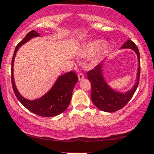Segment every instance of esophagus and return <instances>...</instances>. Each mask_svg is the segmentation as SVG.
I'll list each match as a JSON object with an SVG mask.
<instances>
[{
	"label": "esophagus",
	"instance_id": "34e87169",
	"mask_svg": "<svg viewBox=\"0 0 154 154\" xmlns=\"http://www.w3.org/2000/svg\"><path fill=\"white\" fill-rule=\"evenodd\" d=\"M83 78H84V74H82V73H80V74H78V79H79V80H82Z\"/></svg>",
	"mask_w": 154,
	"mask_h": 154
}]
</instances>
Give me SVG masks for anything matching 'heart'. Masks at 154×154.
<instances>
[{
    "label": "heart",
    "instance_id": "b5f03b06",
    "mask_svg": "<svg viewBox=\"0 0 154 154\" xmlns=\"http://www.w3.org/2000/svg\"><path fill=\"white\" fill-rule=\"evenodd\" d=\"M107 45L105 42H99L97 40L91 41L86 44L83 48V54L84 56H88L92 54L91 60L93 63H96L100 59L106 51Z\"/></svg>",
    "mask_w": 154,
    "mask_h": 154
}]
</instances>
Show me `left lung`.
<instances>
[{"label":"left lung","instance_id":"1","mask_svg":"<svg viewBox=\"0 0 154 154\" xmlns=\"http://www.w3.org/2000/svg\"><path fill=\"white\" fill-rule=\"evenodd\" d=\"M122 49H132L137 55L139 66L136 83L126 92H121L109 86L103 74V62L97 65L94 69L87 72V77L91 83V99L97 108L106 112H114L123 108L134 94L139 83L140 77V55L139 49L131 40H127L122 46Z\"/></svg>","mask_w":154,"mask_h":154}]
</instances>
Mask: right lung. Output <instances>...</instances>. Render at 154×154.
Listing matches in <instances>:
<instances>
[{
    "label": "right lung",
    "mask_w": 154,
    "mask_h": 154,
    "mask_svg": "<svg viewBox=\"0 0 154 154\" xmlns=\"http://www.w3.org/2000/svg\"><path fill=\"white\" fill-rule=\"evenodd\" d=\"M40 36L35 30H31L26 35L25 38L18 44L14 51L12 60V85L14 93L21 104L31 112L42 117H54L66 111L71 100L72 91L78 77L74 71H70L59 76L52 88L41 97L35 100H28L23 97L17 89L13 77V64L15 55L20 47L35 37Z\"/></svg>",
    "instance_id": "obj_1"
}]
</instances>
